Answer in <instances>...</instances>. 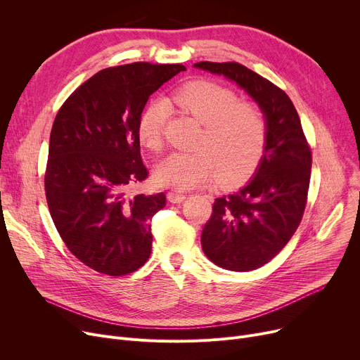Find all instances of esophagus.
Instances as JSON below:
<instances>
[{
    "label": "esophagus",
    "mask_w": 360,
    "mask_h": 360,
    "mask_svg": "<svg viewBox=\"0 0 360 360\" xmlns=\"http://www.w3.org/2000/svg\"><path fill=\"white\" fill-rule=\"evenodd\" d=\"M185 198H186V195H185V194H182V193H176V191H170V193H167V200H169L170 202H172V204L182 202Z\"/></svg>",
    "instance_id": "1"
}]
</instances>
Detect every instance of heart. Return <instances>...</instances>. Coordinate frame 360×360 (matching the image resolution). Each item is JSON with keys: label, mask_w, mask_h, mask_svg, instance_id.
<instances>
[{"label": "heart", "mask_w": 360, "mask_h": 360, "mask_svg": "<svg viewBox=\"0 0 360 360\" xmlns=\"http://www.w3.org/2000/svg\"><path fill=\"white\" fill-rule=\"evenodd\" d=\"M169 108L202 125L197 151L174 153L165 159L156 179L175 190H193L219 175L224 186L250 178L258 169L267 146V122L252 102L210 80H191L176 87L166 102H155L139 120V137L144 147L159 151L163 146Z\"/></svg>", "instance_id": "obj_1"}]
</instances>
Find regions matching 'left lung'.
Instances as JSON below:
<instances>
[{
  "label": "left lung",
  "mask_w": 360,
  "mask_h": 360,
  "mask_svg": "<svg viewBox=\"0 0 360 360\" xmlns=\"http://www.w3.org/2000/svg\"><path fill=\"white\" fill-rule=\"evenodd\" d=\"M195 67L245 89L267 121L266 153L255 176L238 193L216 198L201 233L202 251L216 266L255 270L286 247L304 216L311 147L285 90L239 63L201 61Z\"/></svg>",
  "instance_id": "1"
}]
</instances>
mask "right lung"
Returning a JSON list of instances; mask_svg holds the SVG:
<instances>
[{"mask_svg":"<svg viewBox=\"0 0 360 360\" xmlns=\"http://www.w3.org/2000/svg\"><path fill=\"white\" fill-rule=\"evenodd\" d=\"M182 64L132 63L105 68L75 89L56 113L49 139L45 194L56 231L87 267L125 276L151 254V217L166 195H128L148 176L139 120Z\"/></svg>","mask_w":360,"mask_h":360,"instance_id":"right-lung-1","label":"right lung"}]
</instances>
